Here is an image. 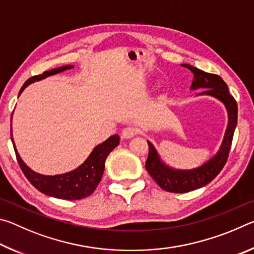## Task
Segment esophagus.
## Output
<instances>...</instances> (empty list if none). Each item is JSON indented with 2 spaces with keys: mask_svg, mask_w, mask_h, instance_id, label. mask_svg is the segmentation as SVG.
I'll return each instance as SVG.
<instances>
[{
  "mask_svg": "<svg viewBox=\"0 0 254 254\" xmlns=\"http://www.w3.org/2000/svg\"><path fill=\"white\" fill-rule=\"evenodd\" d=\"M136 134V128L133 127H127L122 130V137L123 139H131Z\"/></svg>",
  "mask_w": 254,
  "mask_h": 254,
  "instance_id": "34e87169",
  "label": "esophagus"
}]
</instances>
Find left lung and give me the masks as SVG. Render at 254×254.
Instances as JSON below:
<instances>
[{"label": "left lung", "mask_w": 254, "mask_h": 254, "mask_svg": "<svg viewBox=\"0 0 254 254\" xmlns=\"http://www.w3.org/2000/svg\"><path fill=\"white\" fill-rule=\"evenodd\" d=\"M182 66L190 70L194 75L190 85L191 91L204 88V91L198 95L212 96L223 103L229 120H227L225 134L220 149L209 160L196 168L177 169L167 165L161 159L154 145L148 140L149 154L145 162V169L163 190L179 192V194L206 186L221 173L229 157L232 139H233L236 123H238V105L234 97L229 93L225 81L220 76L208 74L189 64H183Z\"/></svg>", "instance_id": "left-lung-1"}]
</instances>
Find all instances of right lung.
<instances>
[{
    "instance_id": "1",
    "label": "right lung",
    "mask_w": 254,
    "mask_h": 254,
    "mask_svg": "<svg viewBox=\"0 0 254 254\" xmlns=\"http://www.w3.org/2000/svg\"><path fill=\"white\" fill-rule=\"evenodd\" d=\"M74 68V65H65L55 69L45 71L44 74L33 76L29 78L23 84L20 89L19 96L21 93L27 88L30 84L34 81H39L45 79L46 77L53 76L59 72H63L68 69ZM11 140L13 143L14 151L16 154V159L22 169L25 177L38 190L44 192L55 198L67 199V200H76L85 198L95 190L98 183L101 182L103 173L105 168V160L112 150H114L120 143V136L118 134L111 135L104 142L97 144L93 151L89 153L87 159L77 167L76 169L68 171V173L58 174L55 176L42 175L33 171L30 167L25 165V162L21 159L18 150L15 148V143L12 135V117H11Z\"/></svg>"
}]
</instances>
